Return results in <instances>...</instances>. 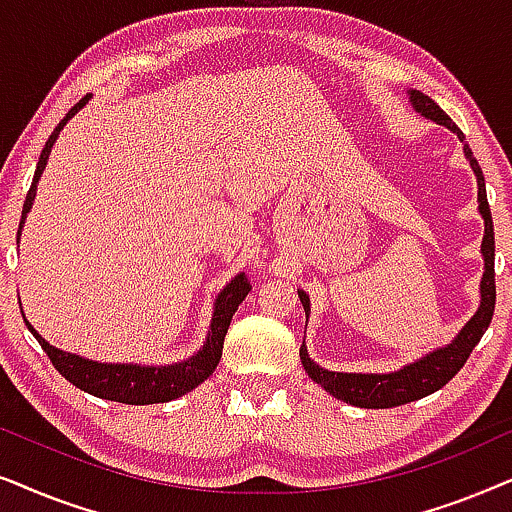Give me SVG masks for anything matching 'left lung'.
<instances>
[{"instance_id": "1", "label": "left lung", "mask_w": 512, "mask_h": 512, "mask_svg": "<svg viewBox=\"0 0 512 512\" xmlns=\"http://www.w3.org/2000/svg\"><path fill=\"white\" fill-rule=\"evenodd\" d=\"M410 95V102L414 112L421 114L424 119H431L435 124L449 128V131L456 133V138L461 140L463 145V156H466L470 168H473L475 180H478V210L485 220V236H482V260H485V274H482L480 281V306L478 311L470 316L466 325L461 327L459 335H456L452 342L445 346H438V349L428 351L426 356L414 360V363H407L405 367L395 372H332L313 363L309 358V351H306V344L299 349V358H302L304 370L309 372V377L325 388L327 393L335 395L337 400H342L346 405L365 407V410H386V407H398L407 405L412 400L426 398L447 384L449 379L454 377L456 372L461 370L463 363H466L470 351L478 346L482 335L487 332L489 323H492L494 316V304H496V285H494V224H492V213H489L487 203V189H485V175H482V168L475 161L473 152L466 145V135L459 131V126L454 124L452 119L442 112L438 102H433L428 95L421 91H407ZM299 292V302H302L306 311V320H309L311 313V302L309 295L304 290Z\"/></svg>"}]
</instances>
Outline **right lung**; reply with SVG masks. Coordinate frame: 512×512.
Segmentation results:
<instances>
[{"instance_id": "add662e5", "label": "right lung", "mask_w": 512, "mask_h": 512, "mask_svg": "<svg viewBox=\"0 0 512 512\" xmlns=\"http://www.w3.org/2000/svg\"><path fill=\"white\" fill-rule=\"evenodd\" d=\"M93 95L88 93L86 98H81L77 105H74L70 112L60 119V124L53 128L51 138L46 140V145L42 149V156H39L37 170H34L32 177V187L25 196L23 203V217H20V227H18V243H20V229H23L25 217L32 210L34 196H37V185L42 180V173L46 168V161H49V154L56 140L60 138V131L67 126L74 114L79 109H84L88 105ZM252 290V285L248 283L245 274H236L231 281L224 285L220 290V295L215 297L213 304V318H210V327L206 342L194 356H189L185 360H177V363L170 365H142V363H100V360H91L84 356H77V353L56 349L51 346L46 339L39 335L37 330L30 325V320L25 318L27 330L32 332L34 339L42 344V349L46 351V356L51 358V363L56 365V370L63 374V377L74 384L81 391L95 395V398H105V400H114V403H126V405H156V403H170V400L180 398L189 391H194L196 386L203 384L210 374L215 372L217 363L222 358V344H224V335H227L231 318L238 309V304L248 297V292Z\"/></svg>"}]
</instances>
